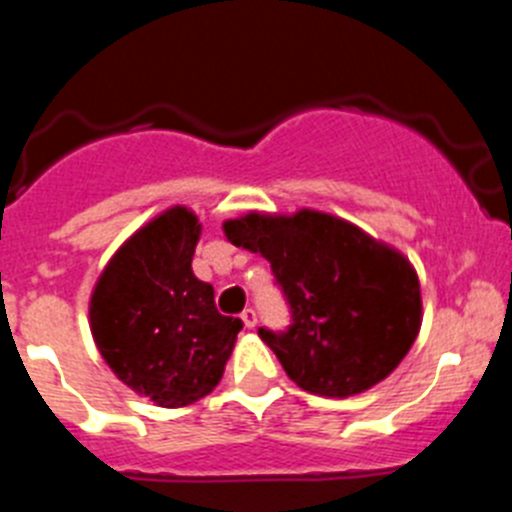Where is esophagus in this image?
<instances>
[{"label": "esophagus", "mask_w": 512, "mask_h": 512, "mask_svg": "<svg viewBox=\"0 0 512 512\" xmlns=\"http://www.w3.org/2000/svg\"><path fill=\"white\" fill-rule=\"evenodd\" d=\"M241 320L246 328H256V323H259V315H256V310H253V307H246V310L241 312Z\"/></svg>", "instance_id": "1"}]
</instances>
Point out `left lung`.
<instances>
[{
	"instance_id": "left-lung-1",
	"label": "left lung",
	"mask_w": 512,
	"mask_h": 512,
	"mask_svg": "<svg viewBox=\"0 0 512 512\" xmlns=\"http://www.w3.org/2000/svg\"><path fill=\"white\" fill-rule=\"evenodd\" d=\"M233 246L271 264L292 312L282 333L259 328L297 387L351 397L397 369L418 338V274L395 248L341 217L248 212L223 225Z\"/></svg>"
}]
</instances>
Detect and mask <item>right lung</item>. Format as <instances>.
Wrapping results in <instances>:
<instances>
[{"label":"right lung","instance_id":"add662e5","mask_svg":"<svg viewBox=\"0 0 512 512\" xmlns=\"http://www.w3.org/2000/svg\"><path fill=\"white\" fill-rule=\"evenodd\" d=\"M200 220L176 205L153 217L104 266L89 300L99 354L130 390L184 408L215 390L241 318L220 315L215 289L192 271Z\"/></svg>","mask_w":512,"mask_h":512}]
</instances>
